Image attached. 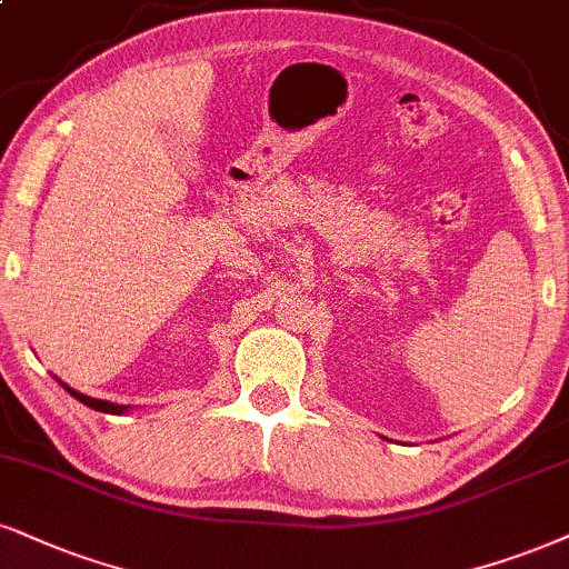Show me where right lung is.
<instances>
[{"label": "right lung", "mask_w": 569, "mask_h": 569, "mask_svg": "<svg viewBox=\"0 0 569 569\" xmlns=\"http://www.w3.org/2000/svg\"><path fill=\"white\" fill-rule=\"evenodd\" d=\"M60 385L70 392V396L76 398V401H81L83 406H89V409L104 411V413H123L126 411V406H118V403H110V401H97V398H89V396H83V392H76L73 388H68L66 382H60Z\"/></svg>", "instance_id": "right-lung-1"}]
</instances>
